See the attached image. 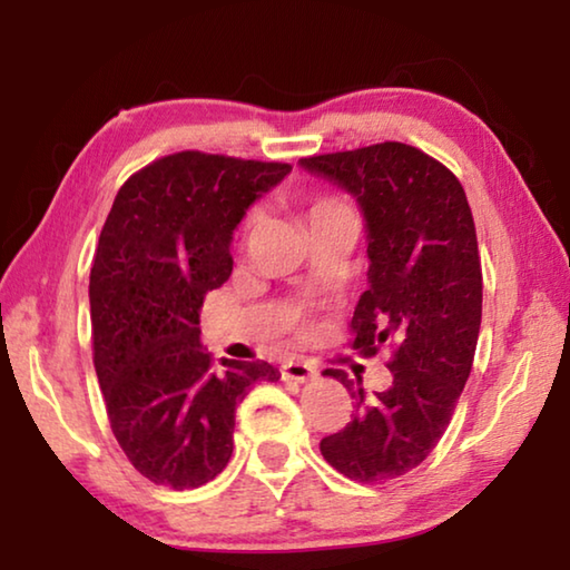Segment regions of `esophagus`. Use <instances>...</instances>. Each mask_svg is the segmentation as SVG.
<instances>
[{
  "mask_svg": "<svg viewBox=\"0 0 570 570\" xmlns=\"http://www.w3.org/2000/svg\"><path fill=\"white\" fill-rule=\"evenodd\" d=\"M282 377L286 382H308L316 377V366L306 364V362H286L282 366Z\"/></svg>",
  "mask_w": 570,
  "mask_h": 570,
  "instance_id": "1",
  "label": "esophagus"
}]
</instances>
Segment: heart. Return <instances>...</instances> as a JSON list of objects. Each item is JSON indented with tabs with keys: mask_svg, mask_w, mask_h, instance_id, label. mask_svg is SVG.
Instances as JSON below:
<instances>
[{
	"mask_svg": "<svg viewBox=\"0 0 570 570\" xmlns=\"http://www.w3.org/2000/svg\"><path fill=\"white\" fill-rule=\"evenodd\" d=\"M352 214V208L344 204L342 198L336 196H314L312 200H308L306 206V218L308 224H314V220H322V218H332V216H346ZM258 214L256 210H248V216L244 218V226H240V230H244V236L248 234L250 228H254Z\"/></svg>",
	"mask_w": 570,
	"mask_h": 570,
	"instance_id": "obj_1",
	"label": "heart"
}]
</instances>
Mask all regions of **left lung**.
I'll list each match as a JSON object with an SVG mask.
<instances>
[{"label": "left lung", "mask_w": 570, "mask_h": 570, "mask_svg": "<svg viewBox=\"0 0 570 570\" xmlns=\"http://www.w3.org/2000/svg\"><path fill=\"white\" fill-rule=\"evenodd\" d=\"M302 166L352 193L366 218L370 288L354 308L352 350L392 346V384L374 400L344 370H324L350 390L354 414L320 450L350 480L387 482L430 455L470 377L482 316L475 220L455 173L404 142Z\"/></svg>", "instance_id": "1"}]
</instances>
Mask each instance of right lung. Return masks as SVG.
<instances>
[{
	"label": "right lung",
	"instance_id": "add662e5",
	"mask_svg": "<svg viewBox=\"0 0 570 570\" xmlns=\"http://www.w3.org/2000/svg\"><path fill=\"white\" fill-rule=\"evenodd\" d=\"M288 163L183 150L122 183L90 268L92 362L132 468L156 485H206L234 452L236 404L276 382L268 362L224 360L200 344V306L228 282L230 238Z\"/></svg>",
	"mask_w": 570,
	"mask_h": 570
}]
</instances>
